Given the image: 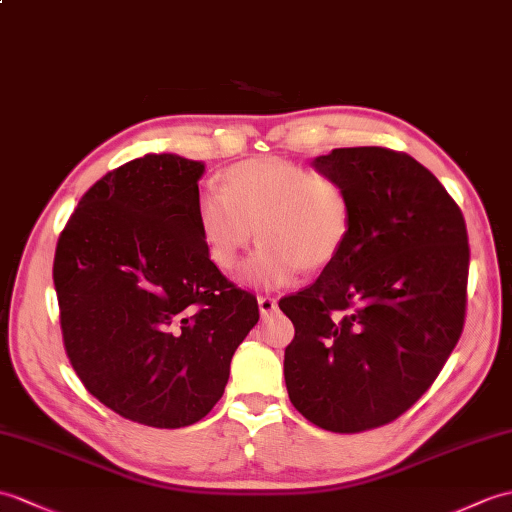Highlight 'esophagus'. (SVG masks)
<instances>
[{
	"label": "esophagus",
	"mask_w": 512,
	"mask_h": 512,
	"mask_svg": "<svg viewBox=\"0 0 512 512\" xmlns=\"http://www.w3.org/2000/svg\"><path fill=\"white\" fill-rule=\"evenodd\" d=\"M257 303H259V312L264 318H268L272 312H277V299H272V296H259Z\"/></svg>",
	"instance_id": "1"
}]
</instances>
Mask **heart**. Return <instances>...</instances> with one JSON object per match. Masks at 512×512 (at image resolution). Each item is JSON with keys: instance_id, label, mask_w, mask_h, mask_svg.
I'll use <instances>...</instances> for the list:
<instances>
[{"instance_id": "b5f03b06", "label": "heart", "mask_w": 512, "mask_h": 512, "mask_svg": "<svg viewBox=\"0 0 512 512\" xmlns=\"http://www.w3.org/2000/svg\"><path fill=\"white\" fill-rule=\"evenodd\" d=\"M198 227L209 259L231 272L248 246L244 281L281 288L299 275L334 264L353 231V200L340 178L277 157L235 163L222 189L198 198Z\"/></svg>"}]
</instances>
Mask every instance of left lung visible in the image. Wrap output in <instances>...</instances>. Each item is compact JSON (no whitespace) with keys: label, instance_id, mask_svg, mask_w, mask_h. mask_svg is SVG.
I'll return each mask as SVG.
<instances>
[{"label":"left lung","instance_id":"left-lung-1","mask_svg":"<svg viewBox=\"0 0 512 512\" xmlns=\"http://www.w3.org/2000/svg\"><path fill=\"white\" fill-rule=\"evenodd\" d=\"M312 168L347 185L353 231L312 285L279 301L294 325L283 375L307 421L355 434L401 417L454 351L467 312V224L406 152L336 148Z\"/></svg>","mask_w":512,"mask_h":512}]
</instances>
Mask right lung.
<instances>
[{
    "mask_svg": "<svg viewBox=\"0 0 512 512\" xmlns=\"http://www.w3.org/2000/svg\"><path fill=\"white\" fill-rule=\"evenodd\" d=\"M200 161L146 154L80 198L54 255L67 358L120 417L185 427L207 417L257 299L222 275L198 227Z\"/></svg>",
    "mask_w": 512,
    "mask_h": 512,
    "instance_id": "right-lung-1",
    "label": "right lung"
}]
</instances>
